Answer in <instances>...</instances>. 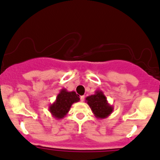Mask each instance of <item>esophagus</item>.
<instances>
[{
	"label": "esophagus",
	"instance_id": "34e87169",
	"mask_svg": "<svg viewBox=\"0 0 160 160\" xmlns=\"http://www.w3.org/2000/svg\"><path fill=\"white\" fill-rule=\"evenodd\" d=\"M84 96H80V101H81V102H83V101H84Z\"/></svg>",
	"mask_w": 160,
	"mask_h": 160
}]
</instances>
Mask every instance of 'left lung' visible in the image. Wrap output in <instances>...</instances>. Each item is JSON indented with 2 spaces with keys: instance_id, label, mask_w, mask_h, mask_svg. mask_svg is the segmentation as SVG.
<instances>
[{
  "instance_id": "1",
  "label": "left lung",
  "mask_w": 160,
  "mask_h": 160,
  "mask_svg": "<svg viewBox=\"0 0 160 160\" xmlns=\"http://www.w3.org/2000/svg\"><path fill=\"white\" fill-rule=\"evenodd\" d=\"M85 102L88 104L94 116L98 119H105L113 111V106L108 103L104 93L100 90L95 91L92 95L88 96Z\"/></svg>"
}]
</instances>
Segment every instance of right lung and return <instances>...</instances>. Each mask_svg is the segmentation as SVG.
<instances>
[{
  "instance_id": "right-lung-1",
  "label": "right lung",
  "mask_w": 160,
  "mask_h": 160,
  "mask_svg": "<svg viewBox=\"0 0 160 160\" xmlns=\"http://www.w3.org/2000/svg\"><path fill=\"white\" fill-rule=\"evenodd\" d=\"M79 101L80 98L75 91H68L66 88H62L55 102L49 105V112L55 119H61L67 115L72 104Z\"/></svg>"
}]
</instances>
